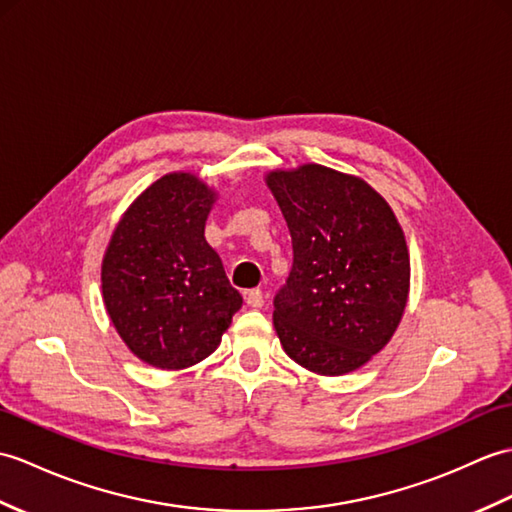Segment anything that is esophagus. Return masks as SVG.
<instances>
[{
    "label": "esophagus",
    "instance_id": "1",
    "mask_svg": "<svg viewBox=\"0 0 512 512\" xmlns=\"http://www.w3.org/2000/svg\"><path fill=\"white\" fill-rule=\"evenodd\" d=\"M246 303L251 307H261V305H264V292H261L259 288L248 290L246 292Z\"/></svg>",
    "mask_w": 512,
    "mask_h": 512
}]
</instances>
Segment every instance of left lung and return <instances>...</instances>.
Instances as JSON below:
<instances>
[{
    "label": "left lung",
    "mask_w": 512,
    "mask_h": 512,
    "mask_svg": "<svg viewBox=\"0 0 512 512\" xmlns=\"http://www.w3.org/2000/svg\"><path fill=\"white\" fill-rule=\"evenodd\" d=\"M292 237V270L275 294L285 353L318 375H344L382 351L406 310L410 257L388 202L325 165L272 172Z\"/></svg>",
    "instance_id": "obj_1"
}]
</instances>
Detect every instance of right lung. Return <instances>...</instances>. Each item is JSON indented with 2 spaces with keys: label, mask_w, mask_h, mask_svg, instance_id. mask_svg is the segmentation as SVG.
Returning a JSON list of instances; mask_svg holds the SVG:
<instances>
[{
  "label": "right lung",
  "mask_w": 512,
  "mask_h": 512,
  "mask_svg": "<svg viewBox=\"0 0 512 512\" xmlns=\"http://www.w3.org/2000/svg\"><path fill=\"white\" fill-rule=\"evenodd\" d=\"M213 192L168 174L130 207L102 261V294L117 334L150 366H194L218 349L242 296L205 240Z\"/></svg>",
  "instance_id": "add662e5"
}]
</instances>
